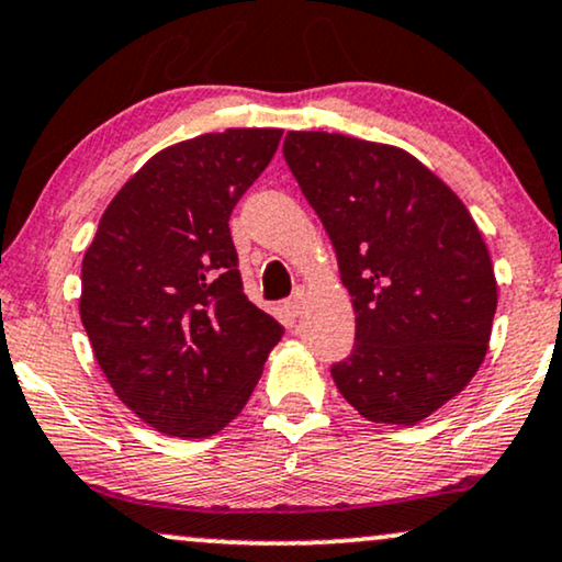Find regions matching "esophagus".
I'll return each mask as SVG.
<instances>
[{"instance_id": "1", "label": "esophagus", "mask_w": 562, "mask_h": 562, "mask_svg": "<svg viewBox=\"0 0 562 562\" xmlns=\"http://www.w3.org/2000/svg\"><path fill=\"white\" fill-rule=\"evenodd\" d=\"M303 303H305V290H303V288H297V290H295V293H293V295H290V297H288V301H285V308H288V311H290V314H293V316H297V314H301Z\"/></svg>"}]
</instances>
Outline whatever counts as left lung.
I'll use <instances>...</instances> for the list:
<instances>
[{
    "label": "left lung",
    "instance_id": "obj_1",
    "mask_svg": "<svg viewBox=\"0 0 562 562\" xmlns=\"http://www.w3.org/2000/svg\"><path fill=\"white\" fill-rule=\"evenodd\" d=\"M282 153L352 295L355 347L331 379L366 420L417 425L485 360L498 282L482 233L400 147L288 132Z\"/></svg>",
    "mask_w": 562,
    "mask_h": 562
}]
</instances>
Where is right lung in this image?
<instances>
[{
    "label": "right lung",
    "mask_w": 562,
    "mask_h": 562,
    "mask_svg": "<svg viewBox=\"0 0 562 562\" xmlns=\"http://www.w3.org/2000/svg\"><path fill=\"white\" fill-rule=\"evenodd\" d=\"M280 137L225 130L153 155L85 251L92 355L119 400L166 436L207 438L236 420L285 331L246 297L228 228Z\"/></svg>",
    "instance_id": "right-lung-1"
}]
</instances>
